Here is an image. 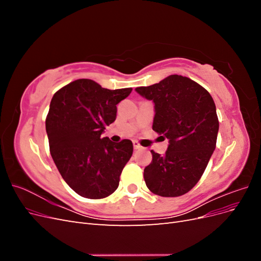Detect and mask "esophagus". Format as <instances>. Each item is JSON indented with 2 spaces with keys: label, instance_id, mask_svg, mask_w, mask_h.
<instances>
[{
  "label": "esophagus",
  "instance_id": "34e87169",
  "mask_svg": "<svg viewBox=\"0 0 261 261\" xmlns=\"http://www.w3.org/2000/svg\"><path fill=\"white\" fill-rule=\"evenodd\" d=\"M133 145H134V149H136V150H139V149L143 148V147L139 145V143H137V141H134Z\"/></svg>",
  "mask_w": 261,
  "mask_h": 261
}]
</instances>
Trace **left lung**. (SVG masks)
I'll return each instance as SVG.
<instances>
[{
	"label": "left lung",
	"mask_w": 261,
	"mask_h": 261,
	"mask_svg": "<svg viewBox=\"0 0 261 261\" xmlns=\"http://www.w3.org/2000/svg\"><path fill=\"white\" fill-rule=\"evenodd\" d=\"M135 90L153 102L152 129L169 139L163 155L151 150L152 161L144 170L146 185L162 197L184 195L198 183L216 149L215 101L203 87L180 75Z\"/></svg>",
	"instance_id": "left-lung-1"
}]
</instances>
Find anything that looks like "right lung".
Listing matches in <instances>:
<instances>
[{
	"label": "right lung",
	"mask_w": 261,
	"mask_h": 261,
	"mask_svg": "<svg viewBox=\"0 0 261 261\" xmlns=\"http://www.w3.org/2000/svg\"><path fill=\"white\" fill-rule=\"evenodd\" d=\"M132 88L110 90L91 80H77L54 93L45 129L50 152L67 185L85 198L113 194L133 154V143L102 137L116 118V105Z\"/></svg>",
	"instance_id": "1"
}]
</instances>
